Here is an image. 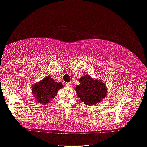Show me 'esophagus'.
Masks as SVG:
<instances>
[{
  "instance_id": "34e87169",
  "label": "esophagus",
  "mask_w": 147,
  "mask_h": 147,
  "mask_svg": "<svg viewBox=\"0 0 147 147\" xmlns=\"http://www.w3.org/2000/svg\"><path fill=\"white\" fill-rule=\"evenodd\" d=\"M65 86H69H69H71V82H66V83H65Z\"/></svg>"
}]
</instances>
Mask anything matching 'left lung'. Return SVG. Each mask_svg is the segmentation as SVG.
<instances>
[{"instance_id":"8db88e82","label":"left lung","mask_w":147,"mask_h":147,"mask_svg":"<svg viewBox=\"0 0 147 147\" xmlns=\"http://www.w3.org/2000/svg\"><path fill=\"white\" fill-rule=\"evenodd\" d=\"M80 84L75 88L78 97L84 104L91 106L99 104L107 95V88L102 81L84 75L79 80Z\"/></svg>"}]
</instances>
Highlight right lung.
Listing matches in <instances>:
<instances>
[{
    "label": "right lung",
    "instance_id": "add662e5",
    "mask_svg": "<svg viewBox=\"0 0 147 147\" xmlns=\"http://www.w3.org/2000/svg\"><path fill=\"white\" fill-rule=\"evenodd\" d=\"M63 86L61 82H56L50 76H46L32 86V93L38 103L47 104L54 98L58 91Z\"/></svg>",
    "mask_w": 147,
    "mask_h": 147
}]
</instances>
